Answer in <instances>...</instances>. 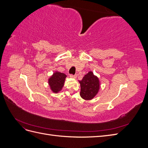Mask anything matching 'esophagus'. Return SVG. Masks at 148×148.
<instances>
[{"instance_id": "34e87169", "label": "esophagus", "mask_w": 148, "mask_h": 148, "mask_svg": "<svg viewBox=\"0 0 148 148\" xmlns=\"http://www.w3.org/2000/svg\"><path fill=\"white\" fill-rule=\"evenodd\" d=\"M70 77L71 78H77V75H72V74H71V75H70Z\"/></svg>"}]
</instances>
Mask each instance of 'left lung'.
<instances>
[{
  "label": "left lung",
  "instance_id": "8db88e82",
  "mask_svg": "<svg viewBox=\"0 0 148 148\" xmlns=\"http://www.w3.org/2000/svg\"><path fill=\"white\" fill-rule=\"evenodd\" d=\"M81 86L80 96L85 100H90L95 97L99 89V81L92 71H89L79 82Z\"/></svg>",
  "mask_w": 148,
  "mask_h": 148
}]
</instances>
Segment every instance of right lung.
Here are the masks:
<instances>
[{
	"mask_svg": "<svg viewBox=\"0 0 148 148\" xmlns=\"http://www.w3.org/2000/svg\"><path fill=\"white\" fill-rule=\"evenodd\" d=\"M66 77L65 74L57 71L49 78V84L53 92H58L61 90L62 87L64 86Z\"/></svg>",
	"mask_w": 148,
	"mask_h": 148,
	"instance_id": "1",
	"label": "right lung"
}]
</instances>
